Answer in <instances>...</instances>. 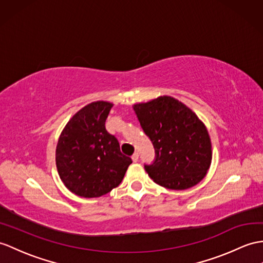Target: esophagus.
Instances as JSON below:
<instances>
[{
  "label": "esophagus",
  "instance_id": "esophagus-1",
  "mask_svg": "<svg viewBox=\"0 0 263 263\" xmlns=\"http://www.w3.org/2000/svg\"><path fill=\"white\" fill-rule=\"evenodd\" d=\"M138 158H139V154H138L137 152H135V153L133 154V156H132L133 162H137V161H138Z\"/></svg>",
  "mask_w": 263,
  "mask_h": 263
}]
</instances>
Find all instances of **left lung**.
Listing matches in <instances>:
<instances>
[{
    "label": "left lung",
    "instance_id": "obj_1",
    "mask_svg": "<svg viewBox=\"0 0 263 263\" xmlns=\"http://www.w3.org/2000/svg\"><path fill=\"white\" fill-rule=\"evenodd\" d=\"M133 108L155 148V161L145 165L152 180L175 191L200 183L212 162V144L197 115L171 96H159Z\"/></svg>",
    "mask_w": 263,
    "mask_h": 263
}]
</instances>
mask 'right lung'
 I'll return each instance as SVG.
<instances>
[{"mask_svg": "<svg viewBox=\"0 0 263 263\" xmlns=\"http://www.w3.org/2000/svg\"><path fill=\"white\" fill-rule=\"evenodd\" d=\"M114 104L98 100L70 118L58 139L55 165L62 183L81 197H99L123 181L132 158L120 152L105 123Z\"/></svg>", "mask_w": 263, "mask_h": 263, "instance_id": "add662e5", "label": "right lung"}]
</instances>
